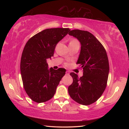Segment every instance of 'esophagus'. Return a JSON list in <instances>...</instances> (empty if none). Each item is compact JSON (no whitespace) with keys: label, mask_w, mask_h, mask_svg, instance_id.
I'll return each instance as SVG.
<instances>
[{"label":"esophagus","mask_w":129,"mask_h":129,"mask_svg":"<svg viewBox=\"0 0 129 129\" xmlns=\"http://www.w3.org/2000/svg\"><path fill=\"white\" fill-rule=\"evenodd\" d=\"M66 75H69V72H68V71H67V72H66Z\"/></svg>","instance_id":"1"}]
</instances>
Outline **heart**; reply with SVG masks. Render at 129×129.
<instances>
[{
	"label": "heart",
	"instance_id": "heart-1",
	"mask_svg": "<svg viewBox=\"0 0 129 129\" xmlns=\"http://www.w3.org/2000/svg\"><path fill=\"white\" fill-rule=\"evenodd\" d=\"M78 43V42L77 40H76L74 39V40H73L71 41L70 43Z\"/></svg>",
	"mask_w": 129,
	"mask_h": 129
}]
</instances>
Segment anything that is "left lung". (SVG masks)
Returning a JSON list of instances; mask_svg holds the SVG:
<instances>
[{
    "label": "left lung",
    "instance_id": "1",
    "mask_svg": "<svg viewBox=\"0 0 129 129\" xmlns=\"http://www.w3.org/2000/svg\"><path fill=\"white\" fill-rule=\"evenodd\" d=\"M69 34L80 43L81 49L76 64L83 68L80 78L71 73L73 79L68 92L73 99L83 105L95 103L105 90L109 73L108 57L105 48L87 31L75 29Z\"/></svg>",
    "mask_w": 129,
    "mask_h": 129
}]
</instances>
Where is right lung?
Here are the masks:
<instances>
[{
    "label": "right lung",
    "instance_id": "1",
    "mask_svg": "<svg viewBox=\"0 0 129 129\" xmlns=\"http://www.w3.org/2000/svg\"><path fill=\"white\" fill-rule=\"evenodd\" d=\"M70 30L69 28H51L38 33L30 39L23 51L20 72L24 89L31 99L38 103L48 101L66 70L49 69L46 59L53 56L56 45Z\"/></svg>",
    "mask_w": 129,
    "mask_h": 129
}]
</instances>
